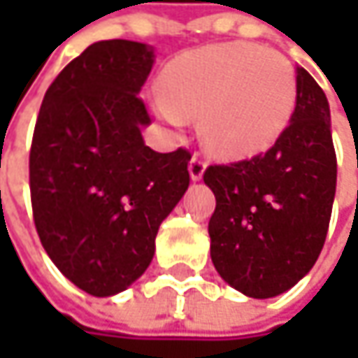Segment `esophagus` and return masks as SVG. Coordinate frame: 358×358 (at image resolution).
Listing matches in <instances>:
<instances>
[{
    "instance_id": "obj_1",
    "label": "esophagus",
    "mask_w": 358,
    "mask_h": 358,
    "mask_svg": "<svg viewBox=\"0 0 358 358\" xmlns=\"http://www.w3.org/2000/svg\"><path fill=\"white\" fill-rule=\"evenodd\" d=\"M205 169H207L205 159L201 157V155H193L191 161H189V175H191V179H193V181H201Z\"/></svg>"
}]
</instances>
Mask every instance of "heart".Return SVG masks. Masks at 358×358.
I'll return each instance as SVG.
<instances>
[{"label":"heart","instance_id":"heart-1","mask_svg":"<svg viewBox=\"0 0 358 358\" xmlns=\"http://www.w3.org/2000/svg\"><path fill=\"white\" fill-rule=\"evenodd\" d=\"M155 111L173 127L199 117L201 137L223 157H249L275 143L296 103L291 62L275 49L225 43L187 51L161 76Z\"/></svg>","mask_w":358,"mask_h":358}]
</instances>
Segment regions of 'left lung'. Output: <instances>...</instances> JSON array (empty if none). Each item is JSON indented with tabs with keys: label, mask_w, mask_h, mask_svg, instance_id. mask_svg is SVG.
Here are the masks:
<instances>
[{
	"label": "left lung",
	"mask_w": 358,
	"mask_h": 358,
	"mask_svg": "<svg viewBox=\"0 0 358 358\" xmlns=\"http://www.w3.org/2000/svg\"><path fill=\"white\" fill-rule=\"evenodd\" d=\"M215 193L211 259L233 289L253 299L295 287L323 249L335 189L337 155L324 91L296 67V103L275 145L251 159L209 165Z\"/></svg>",
	"instance_id": "1"
}]
</instances>
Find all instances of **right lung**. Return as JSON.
Returning a JSON list of instances; mask_svg holds the SVG:
<instances>
[{
    "label": "right lung",
    "mask_w": 358,
    "mask_h": 358,
    "mask_svg": "<svg viewBox=\"0 0 358 358\" xmlns=\"http://www.w3.org/2000/svg\"><path fill=\"white\" fill-rule=\"evenodd\" d=\"M153 49L97 41L45 91L29 151V189L41 245L63 275L93 296L125 291L149 267L155 237L189 187L191 153H157L137 95Z\"/></svg>",
    "instance_id": "obj_1"
}]
</instances>
